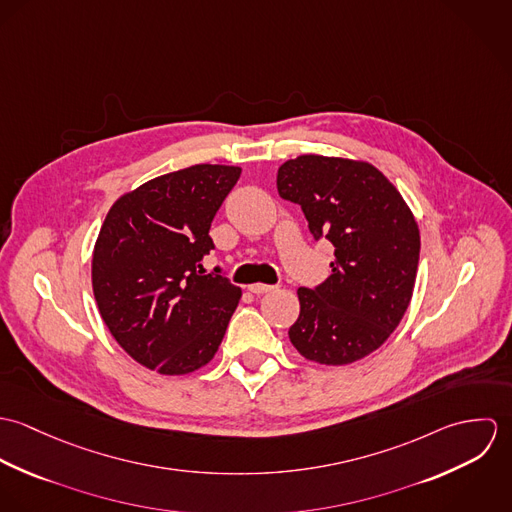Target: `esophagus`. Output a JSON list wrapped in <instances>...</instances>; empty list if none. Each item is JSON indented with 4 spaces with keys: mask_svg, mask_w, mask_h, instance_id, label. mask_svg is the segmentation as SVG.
<instances>
[{
    "mask_svg": "<svg viewBox=\"0 0 512 512\" xmlns=\"http://www.w3.org/2000/svg\"><path fill=\"white\" fill-rule=\"evenodd\" d=\"M248 290L254 293V295H262V293L274 292L276 290V286H268V284H252V286H248Z\"/></svg>",
    "mask_w": 512,
    "mask_h": 512,
    "instance_id": "esophagus-1",
    "label": "esophagus"
}]
</instances>
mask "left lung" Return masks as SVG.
Returning <instances> with one entry per match:
<instances>
[{
	"label": "left lung",
	"mask_w": 512,
	"mask_h": 512,
	"mask_svg": "<svg viewBox=\"0 0 512 512\" xmlns=\"http://www.w3.org/2000/svg\"><path fill=\"white\" fill-rule=\"evenodd\" d=\"M278 195L297 203L333 246V274L299 288L290 327L297 353L343 366L374 353L402 321L416 284L420 230L398 189L372 163L303 153L278 169Z\"/></svg>",
	"instance_id": "obj_1"
}]
</instances>
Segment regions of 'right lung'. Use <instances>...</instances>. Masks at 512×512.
<instances>
[{"instance_id": "obj_1", "label": "right lung", "mask_w": 512, "mask_h": 512, "mask_svg": "<svg viewBox=\"0 0 512 512\" xmlns=\"http://www.w3.org/2000/svg\"><path fill=\"white\" fill-rule=\"evenodd\" d=\"M240 173L199 163L159 175L124 193L102 222L92 252L98 311L116 343L159 374L211 363L242 297L201 264L215 248L211 222Z\"/></svg>"}]
</instances>
